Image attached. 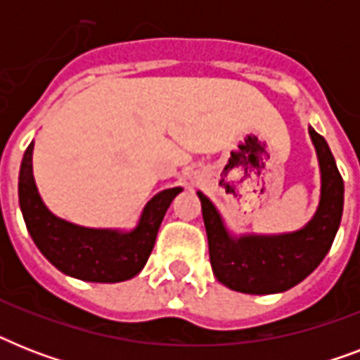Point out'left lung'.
<instances>
[{"label": "left lung", "mask_w": 360, "mask_h": 360, "mask_svg": "<svg viewBox=\"0 0 360 360\" xmlns=\"http://www.w3.org/2000/svg\"><path fill=\"white\" fill-rule=\"evenodd\" d=\"M321 169V198L314 219L284 236L231 237L207 196L198 192L214 276L230 290L252 295L280 293L307 278L327 256L344 211V179L323 136L310 127Z\"/></svg>", "instance_id": "8db88e82"}]
</instances>
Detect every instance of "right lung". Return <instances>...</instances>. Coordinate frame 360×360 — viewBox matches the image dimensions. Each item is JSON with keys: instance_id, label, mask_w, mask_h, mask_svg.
<instances>
[{"instance_id": "1", "label": "right lung", "mask_w": 360, "mask_h": 360, "mask_svg": "<svg viewBox=\"0 0 360 360\" xmlns=\"http://www.w3.org/2000/svg\"><path fill=\"white\" fill-rule=\"evenodd\" d=\"M31 160L33 141L25 149L20 166L18 198L27 231L42 256L61 273L86 282L114 284L140 273L155 246L169 203L183 188L175 186L158 192L146 205L132 231L82 228L48 211L37 191Z\"/></svg>"}]
</instances>
